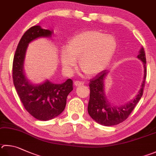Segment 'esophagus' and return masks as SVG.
<instances>
[{"instance_id":"obj_1","label":"esophagus","mask_w":156,"mask_h":156,"mask_svg":"<svg viewBox=\"0 0 156 156\" xmlns=\"http://www.w3.org/2000/svg\"><path fill=\"white\" fill-rule=\"evenodd\" d=\"M74 84L76 86H81V85H83L84 83H83V82H80V81L76 80L74 82Z\"/></svg>"}]
</instances>
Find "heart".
I'll use <instances>...</instances> for the list:
<instances>
[{"mask_svg": "<svg viewBox=\"0 0 156 156\" xmlns=\"http://www.w3.org/2000/svg\"><path fill=\"white\" fill-rule=\"evenodd\" d=\"M117 40L112 35L100 30H88L77 34L69 41L66 52L61 55L65 72L72 73L79 59V66L88 76L98 74L108 66L117 49Z\"/></svg>", "mask_w": 156, "mask_h": 156, "instance_id": "b5f03b06", "label": "heart"}]
</instances>
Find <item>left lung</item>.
Listing matches in <instances>:
<instances>
[{
    "label": "left lung",
    "instance_id": "8db88e82",
    "mask_svg": "<svg viewBox=\"0 0 156 156\" xmlns=\"http://www.w3.org/2000/svg\"><path fill=\"white\" fill-rule=\"evenodd\" d=\"M138 58L143 62L145 68L143 82L136 97L125 105L115 106L107 100L104 90V80L108 73L106 70L99 73L90 80V100L88 105V112L96 122L105 126L117 125L125 121L134 110L143 94L147 76L146 56L143 48L140 50Z\"/></svg>",
    "mask_w": 156,
    "mask_h": 156
}]
</instances>
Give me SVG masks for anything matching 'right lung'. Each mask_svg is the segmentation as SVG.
Returning <instances> with one entry per match:
<instances>
[{
	"label": "right lung",
	"mask_w": 156,
	"mask_h": 156,
	"mask_svg": "<svg viewBox=\"0 0 156 156\" xmlns=\"http://www.w3.org/2000/svg\"><path fill=\"white\" fill-rule=\"evenodd\" d=\"M52 33L39 26L30 27L20 40L13 61V81L19 98L27 111L41 121L50 120L60 115L66 108L67 95L73 90L72 79L62 84H52L47 80L35 86L24 77L22 67L28 44L38 37H50Z\"/></svg>",
	"instance_id": "right-lung-1"
}]
</instances>
